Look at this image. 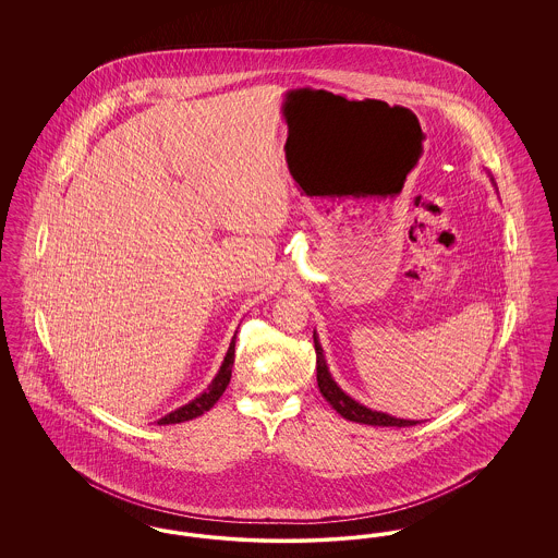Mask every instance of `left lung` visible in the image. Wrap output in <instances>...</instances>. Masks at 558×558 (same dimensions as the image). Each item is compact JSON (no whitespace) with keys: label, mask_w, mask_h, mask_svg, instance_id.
I'll use <instances>...</instances> for the list:
<instances>
[{"label":"left lung","mask_w":558,"mask_h":558,"mask_svg":"<svg viewBox=\"0 0 558 558\" xmlns=\"http://www.w3.org/2000/svg\"><path fill=\"white\" fill-rule=\"evenodd\" d=\"M489 182L496 187L494 178L489 175ZM498 190V187H496ZM314 343H316V371H318L319 393L324 399L351 423H362V425L372 426H414L418 421H408V418H396L387 412H376L366 408L364 403L355 401L351 396H347L345 391L337 385V380L332 378V374L328 371L326 357H324V349L319 345L318 332L314 330Z\"/></svg>","instance_id":"8db88e82"}]
</instances>
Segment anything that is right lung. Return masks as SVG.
<instances>
[{
  "mask_svg": "<svg viewBox=\"0 0 558 558\" xmlns=\"http://www.w3.org/2000/svg\"><path fill=\"white\" fill-rule=\"evenodd\" d=\"M234 347H236V335L232 337V343L228 347V353L219 366V371L215 374V378L211 380V385L198 396V398L187 401L186 405L169 412L167 416H162L159 421V425H178V423H186L192 421L205 412H209L215 401L223 396L226 387L230 385V378H232V366H234Z\"/></svg>",
  "mask_w": 558,
  "mask_h": 558,
  "instance_id": "obj_1",
  "label": "right lung"
}]
</instances>
